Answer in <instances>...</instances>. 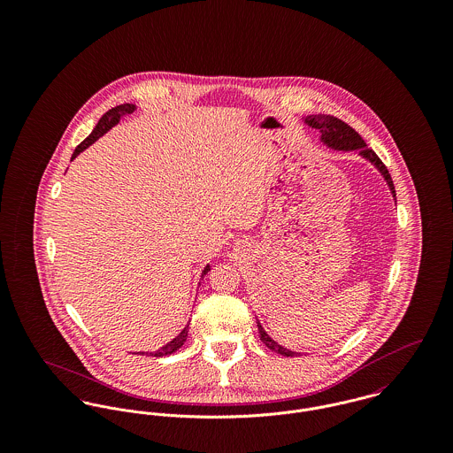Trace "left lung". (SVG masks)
I'll return each mask as SVG.
<instances>
[{"mask_svg":"<svg viewBox=\"0 0 453 453\" xmlns=\"http://www.w3.org/2000/svg\"><path fill=\"white\" fill-rule=\"evenodd\" d=\"M305 122H307L311 127H316V129L321 130V134H323L321 139H323L327 146H331V148H334V150H345V151H347V150H359V153H361L366 160H370L372 164H375L377 169L382 173V176H384L386 181H388L390 192H392L394 198H395L394 183H392V178H390V174H388V167H386L384 162L379 158V155H377L372 148L366 146L365 139H363L356 130L352 129L349 124H345L343 120H340V119H336V117H331V115H311V117L305 119ZM258 331L261 342H263L268 349H272V350H275V352H279V354H282V356H286V357H295V356H298V352L288 350V349H284L282 345H279L277 342H273V340L266 334V331L263 329V326L259 323Z\"/></svg>","mask_w":453,"mask_h":453,"instance_id":"8db88e82","label":"left lung"}]
</instances>
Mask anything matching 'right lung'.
<instances>
[{"mask_svg": "<svg viewBox=\"0 0 453 453\" xmlns=\"http://www.w3.org/2000/svg\"><path fill=\"white\" fill-rule=\"evenodd\" d=\"M134 110H135V106H134V104H120V106H115V108H111L110 111H106V113L101 117V120L97 122L96 129L92 130V134H90L87 139H83V141L74 148L71 160H73V158H76V155H80V153H81L85 148H88L94 141H97L104 132H108V130L111 129L113 126H117L124 115H130ZM207 272H209V265L203 268L202 275H205ZM187 336H188V326H185V329H183V331H181V333H180L173 342H169L167 345H164V347H162V349H158L157 352H146V356H148V354H150V356H153V357H164V356H169V354L176 352V350H178V349L187 342ZM141 354H144V352H141Z\"/></svg>", "mask_w": 453, "mask_h": 453, "instance_id": "obj_1", "label": "right lung"}]
</instances>
